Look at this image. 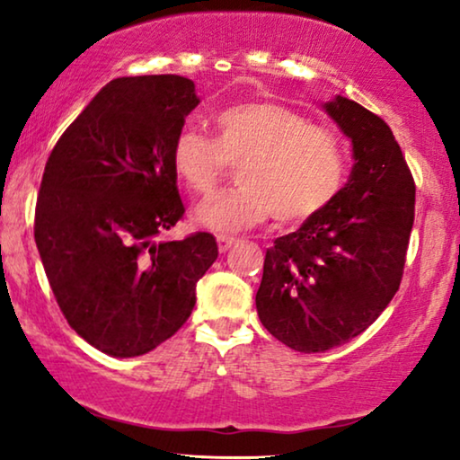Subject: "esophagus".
<instances>
[{
    "label": "esophagus",
    "instance_id": "obj_1",
    "mask_svg": "<svg viewBox=\"0 0 460 460\" xmlns=\"http://www.w3.org/2000/svg\"><path fill=\"white\" fill-rule=\"evenodd\" d=\"M232 244H236V238L226 236V234H217V249H219V253H226V251H228Z\"/></svg>",
    "mask_w": 460,
    "mask_h": 460
}]
</instances>
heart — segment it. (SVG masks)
Returning <instances> with one entry per match:
<instances>
[{"mask_svg":"<svg viewBox=\"0 0 460 460\" xmlns=\"http://www.w3.org/2000/svg\"><path fill=\"white\" fill-rule=\"evenodd\" d=\"M216 140L197 128L175 136L172 161L178 178L207 197L238 165L241 186L197 209V219L216 232L261 224L270 213L293 226L318 216L341 190L345 153L339 137L285 104L243 102L216 115Z\"/></svg>","mask_w":460,"mask_h":460,"instance_id":"1","label":"heart"}]
</instances>
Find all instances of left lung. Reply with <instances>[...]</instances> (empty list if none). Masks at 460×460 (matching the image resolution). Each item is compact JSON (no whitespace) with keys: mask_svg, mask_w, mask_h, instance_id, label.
<instances>
[{"mask_svg":"<svg viewBox=\"0 0 460 460\" xmlns=\"http://www.w3.org/2000/svg\"><path fill=\"white\" fill-rule=\"evenodd\" d=\"M324 111L351 140L354 167L332 203L266 251L261 324L318 354L368 329L400 288L414 222V180L389 125L354 100Z\"/></svg>","mask_w":460,"mask_h":460,"instance_id":"obj_1","label":"left lung"}]
</instances>
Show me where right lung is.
Returning <instances> with one entry per match:
<instances>
[{"label":"right lung","instance_id":"right-lung-1","mask_svg":"<svg viewBox=\"0 0 460 460\" xmlns=\"http://www.w3.org/2000/svg\"><path fill=\"white\" fill-rule=\"evenodd\" d=\"M200 100L190 79H112L49 155L35 243L66 323L93 348L134 358L175 335L217 260L209 232L163 241L184 216L172 150Z\"/></svg>","mask_w":460,"mask_h":460}]
</instances>
